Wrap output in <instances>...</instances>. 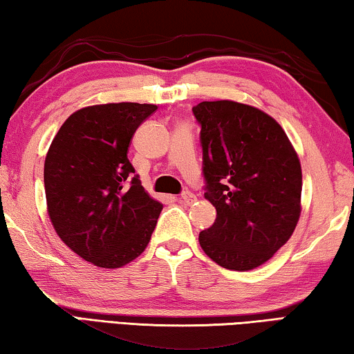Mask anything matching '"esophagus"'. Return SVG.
<instances>
[{"instance_id": "34e87169", "label": "esophagus", "mask_w": 354, "mask_h": 354, "mask_svg": "<svg viewBox=\"0 0 354 354\" xmlns=\"http://www.w3.org/2000/svg\"><path fill=\"white\" fill-rule=\"evenodd\" d=\"M180 199L183 201L185 204H193V203H196V196H194L192 192H185V193H182Z\"/></svg>"}]
</instances>
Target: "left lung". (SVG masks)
<instances>
[{
  "mask_svg": "<svg viewBox=\"0 0 354 354\" xmlns=\"http://www.w3.org/2000/svg\"><path fill=\"white\" fill-rule=\"evenodd\" d=\"M201 124L205 199L215 223L199 232L204 253L231 270L269 261L301 216L302 171L283 128L268 113L236 101L193 107Z\"/></svg>",
  "mask_w": 354,
  "mask_h": 354,
  "instance_id": "left-lung-1",
  "label": "left lung"
}]
</instances>
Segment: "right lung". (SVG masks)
Masks as SVG:
<instances>
[{
  "label": "right lung",
  "instance_id": "1",
  "mask_svg": "<svg viewBox=\"0 0 354 354\" xmlns=\"http://www.w3.org/2000/svg\"><path fill=\"white\" fill-rule=\"evenodd\" d=\"M156 109L139 102L84 107L62 124L47 151L52 225L75 254L97 268H122L138 258L161 214L128 160L136 129Z\"/></svg>",
  "mask_w": 354,
  "mask_h": 354
}]
</instances>
